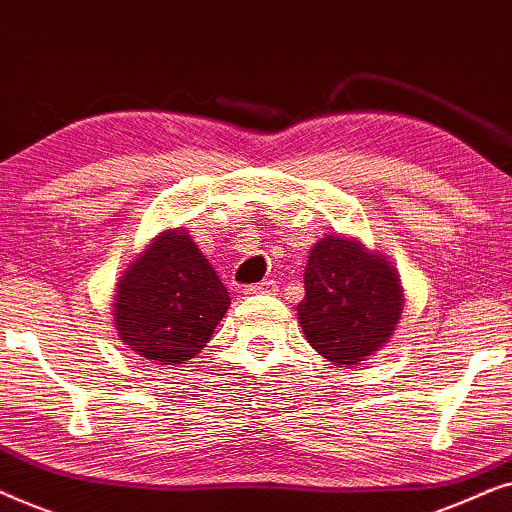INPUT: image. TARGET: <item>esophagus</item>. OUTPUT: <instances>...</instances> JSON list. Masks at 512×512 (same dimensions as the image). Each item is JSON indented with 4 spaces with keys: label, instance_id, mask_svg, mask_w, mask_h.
Returning a JSON list of instances; mask_svg holds the SVG:
<instances>
[{
    "label": "esophagus",
    "instance_id": "34e87169",
    "mask_svg": "<svg viewBox=\"0 0 512 512\" xmlns=\"http://www.w3.org/2000/svg\"><path fill=\"white\" fill-rule=\"evenodd\" d=\"M277 291V284L268 279V282H261V284H249L244 286L242 293L244 296H256V293H275Z\"/></svg>",
    "mask_w": 512,
    "mask_h": 512
}]
</instances>
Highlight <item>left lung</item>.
I'll list each match as a JSON object with an SVG mask.
<instances>
[{
  "mask_svg": "<svg viewBox=\"0 0 512 512\" xmlns=\"http://www.w3.org/2000/svg\"><path fill=\"white\" fill-rule=\"evenodd\" d=\"M403 291L380 254L326 235L310 251L298 319L305 338L328 361L356 366L391 338L401 319Z\"/></svg>",
  "mask_w": 512,
  "mask_h": 512,
  "instance_id": "obj_1",
  "label": "left lung"
}]
</instances>
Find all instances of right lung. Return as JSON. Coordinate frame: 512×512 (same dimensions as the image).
I'll return each mask as SVG.
<instances>
[{
	"instance_id": "add662e5",
	"label": "right lung",
	"mask_w": 512,
	"mask_h": 512,
	"mask_svg": "<svg viewBox=\"0 0 512 512\" xmlns=\"http://www.w3.org/2000/svg\"><path fill=\"white\" fill-rule=\"evenodd\" d=\"M228 305L226 286L191 237L170 230L123 275L114 321L132 352L174 366L207 345Z\"/></svg>"
}]
</instances>
